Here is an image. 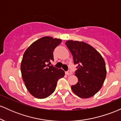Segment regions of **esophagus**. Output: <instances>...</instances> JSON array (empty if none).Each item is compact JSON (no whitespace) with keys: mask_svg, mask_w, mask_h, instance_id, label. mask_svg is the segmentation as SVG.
Returning <instances> with one entry per match:
<instances>
[{"mask_svg":"<svg viewBox=\"0 0 121 121\" xmlns=\"http://www.w3.org/2000/svg\"><path fill=\"white\" fill-rule=\"evenodd\" d=\"M65 74H66V75H68V76H69V75H71L73 74V73H72V72L71 71V70H68L67 72H65Z\"/></svg>","mask_w":121,"mask_h":121,"instance_id":"obj_1","label":"esophagus"}]
</instances>
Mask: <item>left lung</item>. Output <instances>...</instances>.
I'll return each instance as SVG.
<instances>
[{
    "label": "left lung",
    "instance_id": "left-lung-1",
    "mask_svg": "<svg viewBox=\"0 0 121 121\" xmlns=\"http://www.w3.org/2000/svg\"><path fill=\"white\" fill-rule=\"evenodd\" d=\"M65 44L72 53L77 69L78 82L72 85V91L80 98L93 96L102 86L106 76L105 61L93 47L82 41L68 40Z\"/></svg>",
    "mask_w": 121,
    "mask_h": 121
}]
</instances>
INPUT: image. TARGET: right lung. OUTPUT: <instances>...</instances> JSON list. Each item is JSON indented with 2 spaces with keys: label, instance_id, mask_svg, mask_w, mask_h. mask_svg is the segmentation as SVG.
Segmentation results:
<instances>
[{
  "label": "right lung",
  "instance_id": "right-lung-1",
  "mask_svg": "<svg viewBox=\"0 0 121 121\" xmlns=\"http://www.w3.org/2000/svg\"><path fill=\"white\" fill-rule=\"evenodd\" d=\"M61 43V39L41 37L33 43L23 55L20 66L22 78L28 91L36 98L49 96L55 91L59 79L64 76L62 69L48 64L54 60L53 52Z\"/></svg>",
  "mask_w": 121,
  "mask_h": 121
}]
</instances>
